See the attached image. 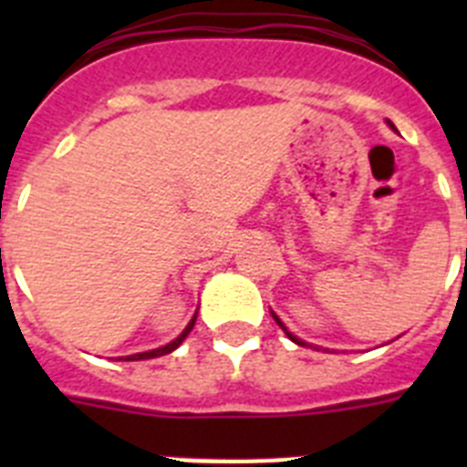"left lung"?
Returning <instances> with one entry per match:
<instances>
[{"label":"left lung","instance_id":"1","mask_svg":"<svg viewBox=\"0 0 467 467\" xmlns=\"http://www.w3.org/2000/svg\"><path fill=\"white\" fill-rule=\"evenodd\" d=\"M390 126H393V123H390ZM274 320H275V323H278V325H280V327H283V332H285V334H287V337H290V339H292V341H295V344H299V346H306V344H304V341H301V339H296L295 334H292V332H287V327H285V325H283V323H280V317H278V316H275V313H274Z\"/></svg>","mask_w":467,"mask_h":467}]
</instances>
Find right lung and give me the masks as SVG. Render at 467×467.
I'll list each match as a JSON object with an SVG mask.
<instances>
[{
	"label": "right lung",
	"mask_w": 467,
	"mask_h": 467,
	"mask_svg": "<svg viewBox=\"0 0 467 467\" xmlns=\"http://www.w3.org/2000/svg\"><path fill=\"white\" fill-rule=\"evenodd\" d=\"M193 323H196V316H193L192 320H189V325H187V327H184V332L180 334L177 339H172L171 344L161 346V348H154V350H147V353H135V356H126V358H121V360H151V358H159V356H166V353H172V350H175L177 346H180L184 339H187V334L193 329Z\"/></svg>",
	"instance_id": "add662e5"
}]
</instances>
